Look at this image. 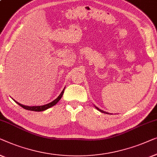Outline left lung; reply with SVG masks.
<instances>
[{"instance_id":"obj_1","label":"left lung","mask_w":157,"mask_h":157,"mask_svg":"<svg viewBox=\"0 0 157 157\" xmlns=\"http://www.w3.org/2000/svg\"><path fill=\"white\" fill-rule=\"evenodd\" d=\"M94 107H95V108H96L97 109H98L99 111L101 112H102V113H105V114H109V113H108V112H105V111H103V110H101V109H99V108H98V107H96L95 105H94Z\"/></svg>"}]
</instances>
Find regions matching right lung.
<instances>
[{
	"label": "right lung",
	"mask_w": 157,
	"mask_h": 157,
	"mask_svg": "<svg viewBox=\"0 0 157 157\" xmlns=\"http://www.w3.org/2000/svg\"><path fill=\"white\" fill-rule=\"evenodd\" d=\"M65 88H64L63 91L61 92V93L59 94V95L57 97V98L56 99V100H53L51 102L47 104V105H41V106H26V105H21V103L17 102V101H15V100H14L15 102H16L17 105L21 106L23 108H24L25 109H28V110H30V111H35V112H42V111H44V110H46L48 109V108H50L52 106L56 105V104L58 102V101L60 100V99L62 98V97L63 95V93H64V90H65Z\"/></svg>",
	"instance_id": "add662e5"
}]
</instances>
